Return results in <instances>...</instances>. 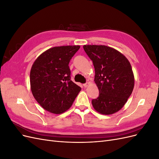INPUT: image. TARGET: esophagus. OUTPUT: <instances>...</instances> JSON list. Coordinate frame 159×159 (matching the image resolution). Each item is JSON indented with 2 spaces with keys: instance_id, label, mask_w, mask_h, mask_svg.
I'll return each instance as SVG.
<instances>
[{
  "instance_id": "obj_1",
  "label": "esophagus",
  "mask_w": 159,
  "mask_h": 159,
  "mask_svg": "<svg viewBox=\"0 0 159 159\" xmlns=\"http://www.w3.org/2000/svg\"><path fill=\"white\" fill-rule=\"evenodd\" d=\"M88 85H89V83H88V82H86L85 84H83L84 88H87L88 86Z\"/></svg>"
}]
</instances>
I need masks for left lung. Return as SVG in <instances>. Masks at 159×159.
Instances as JSON below:
<instances>
[{"mask_svg": "<svg viewBox=\"0 0 159 159\" xmlns=\"http://www.w3.org/2000/svg\"><path fill=\"white\" fill-rule=\"evenodd\" d=\"M93 61L95 83L99 93L91 101L93 107L103 115L117 112L125 104L134 88V75L129 60L121 53L102 45H84Z\"/></svg>", "mask_w": 159, "mask_h": 159, "instance_id": "left-lung-1", "label": "left lung"}]
</instances>
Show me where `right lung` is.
<instances>
[{"mask_svg":"<svg viewBox=\"0 0 159 159\" xmlns=\"http://www.w3.org/2000/svg\"><path fill=\"white\" fill-rule=\"evenodd\" d=\"M80 46L54 47L38 56L30 74L34 98L45 110L65 112L74 102L81 88L71 80L69 63Z\"/></svg>","mask_w":159,"mask_h":159,"instance_id":"1","label":"right lung"}]
</instances>
